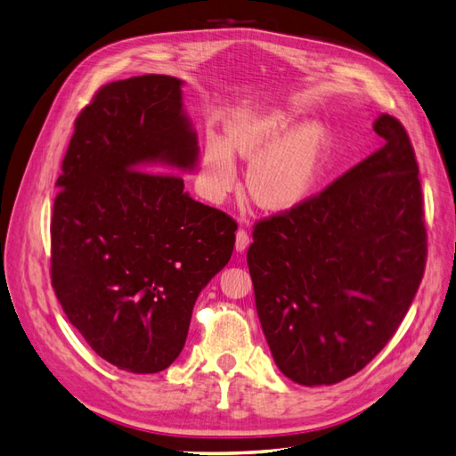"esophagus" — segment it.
Masks as SVG:
<instances>
[{"label":"esophagus","instance_id":"obj_1","mask_svg":"<svg viewBox=\"0 0 456 456\" xmlns=\"http://www.w3.org/2000/svg\"><path fill=\"white\" fill-rule=\"evenodd\" d=\"M250 245V237H248V232H247V229H239L237 231V239H235V248L239 250V252H242V250H247V247Z\"/></svg>","mask_w":456,"mask_h":456}]
</instances>
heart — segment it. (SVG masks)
Segmentation results:
<instances>
[{
	"mask_svg": "<svg viewBox=\"0 0 456 456\" xmlns=\"http://www.w3.org/2000/svg\"><path fill=\"white\" fill-rule=\"evenodd\" d=\"M291 118L283 112L239 114L231 118L225 140L208 134L202 151V178L209 198H225L239 180V157L252 161L247 175L250 198L264 209L283 211L309 194L326 151L321 126L305 124L288 134Z\"/></svg>",
	"mask_w": 456,
	"mask_h": 456,
	"instance_id": "heart-1",
	"label": "heart"
}]
</instances>
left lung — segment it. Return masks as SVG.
<instances>
[{
  "mask_svg": "<svg viewBox=\"0 0 456 456\" xmlns=\"http://www.w3.org/2000/svg\"><path fill=\"white\" fill-rule=\"evenodd\" d=\"M383 147L322 192L254 224L247 262L264 336L280 371L334 385L398 330L428 260L414 147L380 114Z\"/></svg>",
  "mask_w": 456,
  "mask_h": 456,
  "instance_id": "1",
  "label": "left lung"
}]
</instances>
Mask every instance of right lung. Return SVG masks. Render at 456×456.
I'll list each match as a JSON object with an SVG mask.
<instances>
[{"label":"right lung","instance_id":"add662e5","mask_svg":"<svg viewBox=\"0 0 456 456\" xmlns=\"http://www.w3.org/2000/svg\"><path fill=\"white\" fill-rule=\"evenodd\" d=\"M180 85L151 73L93 94L73 124L50 219L63 313L94 354L132 373H159L180 355L200 291L235 247L237 221L165 173L198 157Z\"/></svg>","mask_w":456,"mask_h":456}]
</instances>
